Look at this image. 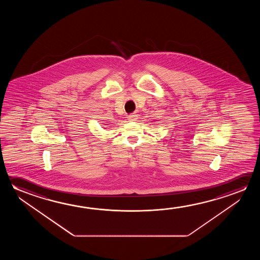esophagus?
I'll list each match as a JSON object with an SVG mask.
<instances>
[{
	"mask_svg": "<svg viewBox=\"0 0 260 260\" xmlns=\"http://www.w3.org/2000/svg\"><path fill=\"white\" fill-rule=\"evenodd\" d=\"M128 119H129V120H132V121H133V120H136L137 115L136 114H134V113H132L131 115H128Z\"/></svg>",
	"mask_w": 260,
	"mask_h": 260,
	"instance_id": "esophagus-1",
	"label": "esophagus"
}]
</instances>
